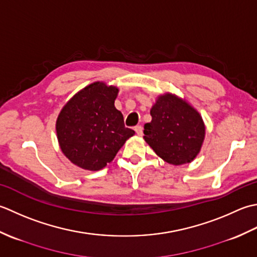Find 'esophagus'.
Listing matches in <instances>:
<instances>
[{
  "instance_id": "obj_1",
  "label": "esophagus",
  "mask_w": 257,
  "mask_h": 257,
  "mask_svg": "<svg viewBox=\"0 0 257 257\" xmlns=\"http://www.w3.org/2000/svg\"><path fill=\"white\" fill-rule=\"evenodd\" d=\"M134 130H135L136 134H138L139 136H142V134H143V127L141 126V125H138V126H135Z\"/></svg>"
}]
</instances>
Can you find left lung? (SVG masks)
Segmentation results:
<instances>
[{
  "label": "left lung",
  "instance_id": "8db88e82",
  "mask_svg": "<svg viewBox=\"0 0 257 257\" xmlns=\"http://www.w3.org/2000/svg\"><path fill=\"white\" fill-rule=\"evenodd\" d=\"M151 116L152 121L144 125L145 142L166 163H191L205 139L201 114L185 99L165 93L156 98Z\"/></svg>",
  "mask_w": 257,
  "mask_h": 257
}]
</instances>
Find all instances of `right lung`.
I'll list each match as a JSON object with an SVG mask.
<instances>
[{"instance_id":"1","label":"right lung","mask_w":257,"mask_h":257,"mask_svg":"<svg viewBox=\"0 0 257 257\" xmlns=\"http://www.w3.org/2000/svg\"><path fill=\"white\" fill-rule=\"evenodd\" d=\"M117 94L116 86L94 82L71 97L57 116L62 153L83 170H102L135 134L124 126L123 115L114 105Z\"/></svg>"}]
</instances>
